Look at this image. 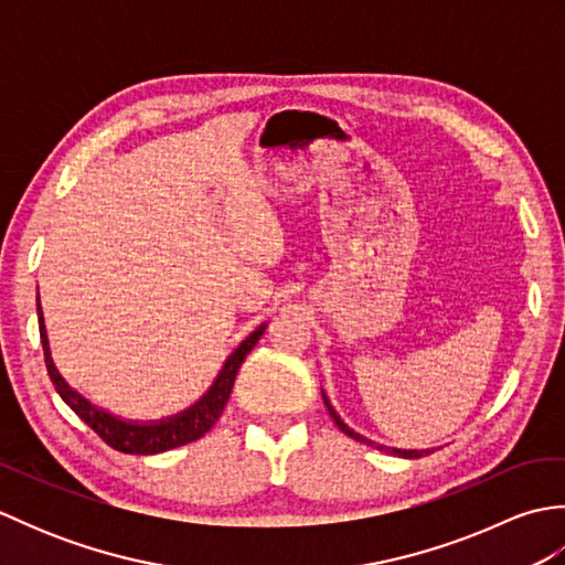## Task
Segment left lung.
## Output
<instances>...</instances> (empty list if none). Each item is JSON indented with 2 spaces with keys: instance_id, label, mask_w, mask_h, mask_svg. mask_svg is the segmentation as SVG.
Returning <instances> with one entry per match:
<instances>
[{
  "instance_id": "8db88e82",
  "label": "left lung",
  "mask_w": 565,
  "mask_h": 565,
  "mask_svg": "<svg viewBox=\"0 0 565 565\" xmlns=\"http://www.w3.org/2000/svg\"><path fill=\"white\" fill-rule=\"evenodd\" d=\"M322 398H326V393H322ZM326 405H328V411H330V415H332V419H334V425H338L342 431H344V435H350V437H354L356 441H364V444H371V447H376V449H386V447H381V444H376V441H369V439H364V437H359L356 435V431H352L350 427H347L344 423H342V419H340V415L338 413H334V407L330 405V401L326 398ZM388 451H393V454H398V456H403V459H419V456H423V454H427V451H415V449H411V451H405V449H388Z\"/></svg>"
}]
</instances>
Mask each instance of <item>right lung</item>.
<instances>
[{
	"label": "right lung",
	"mask_w": 565,
	"mask_h": 565,
	"mask_svg": "<svg viewBox=\"0 0 565 565\" xmlns=\"http://www.w3.org/2000/svg\"><path fill=\"white\" fill-rule=\"evenodd\" d=\"M39 330H41L47 376H51L60 398H63L72 407V411L77 413V417H82L84 423H87L94 431H97V435L106 444H109L111 449L124 451V454H138V456L160 454V451H167V449L184 447V444L196 441L199 437L206 435V431L215 423H218V417L223 415V407H225L227 398H231L237 369L243 366L245 356L252 352V347H255L264 334V326H262L259 330L252 332L243 344L237 347V350L231 354V359L225 362L221 376L215 379L211 391L203 395V398L194 407H189L186 413L164 419V423L136 425V423H124V419H118L109 413L99 411V407H94L89 401H84L79 393L72 391L67 383L63 381V376L57 374V369H55L53 359H51V347H47L41 301H39Z\"/></svg>",
	"instance_id": "add662e5"
}]
</instances>
